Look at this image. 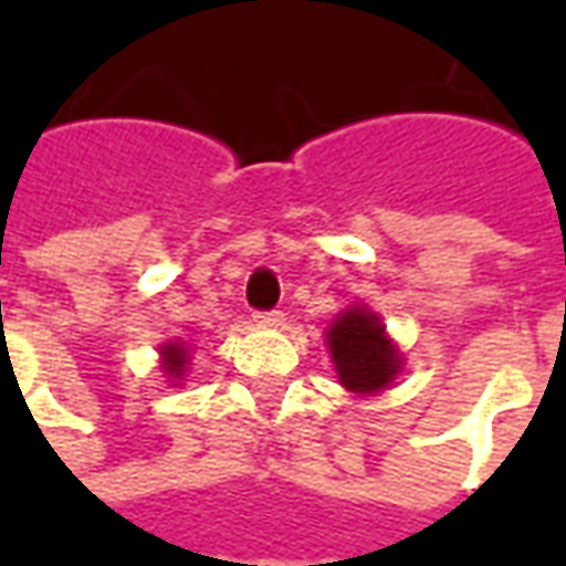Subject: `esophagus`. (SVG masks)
Returning a JSON list of instances; mask_svg holds the SVG:
<instances>
[{
	"label": "esophagus",
	"instance_id": "obj_1",
	"mask_svg": "<svg viewBox=\"0 0 566 566\" xmlns=\"http://www.w3.org/2000/svg\"><path fill=\"white\" fill-rule=\"evenodd\" d=\"M254 321H258L260 327H282L284 315L279 312V308H272V312H258V315H254Z\"/></svg>",
	"mask_w": 566,
	"mask_h": 566
}]
</instances>
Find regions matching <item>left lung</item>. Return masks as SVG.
Instances as JSON below:
<instances>
[{
	"label": "left lung",
	"mask_w": 566,
	"mask_h": 566,
	"mask_svg": "<svg viewBox=\"0 0 566 566\" xmlns=\"http://www.w3.org/2000/svg\"><path fill=\"white\" fill-rule=\"evenodd\" d=\"M333 367L352 394L385 391L403 367L397 345L388 339L381 318L367 306L345 308L327 327Z\"/></svg>",
	"instance_id": "8db88e82"
}]
</instances>
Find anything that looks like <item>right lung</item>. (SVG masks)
Segmentation results:
<instances>
[{
  "mask_svg": "<svg viewBox=\"0 0 566 566\" xmlns=\"http://www.w3.org/2000/svg\"><path fill=\"white\" fill-rule=\"evenodd\" d=\"M163 357V373L172 381H181L187 373V360H190V352H187L185 343H166L160 345Z\"/></svg>",
  "mask_w": 566,
  "mask_h": 566,
  "instance_id": "right-lung-1",
  "label": "right lung"
}]
</instances>
